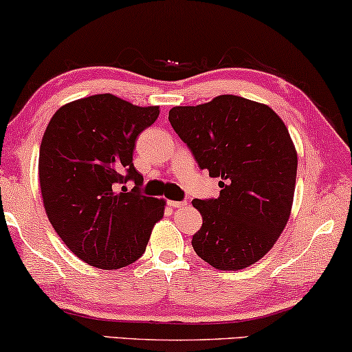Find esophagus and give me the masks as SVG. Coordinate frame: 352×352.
I'll return each mask as SVG.
<instances>
[{"instance_id":"1","label":"esophagus","mask_w":352,"mask_h":352,"mask_svg":"<svg viewBox=\"0 0 352 352\" xmlns=\"http://www.w3.org/2000/svg\"><path fill=\"white\" fill-rule=\"evenodd\" d=\"M167 206L178 208V207H185L186 202H182V201H167Z\"/></svg>"}]
</instances>
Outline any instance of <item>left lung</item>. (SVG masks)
I'll return each mask as SVG.
<instances>
[{
    "label": "left lung",
    "instance_id": "left-lung-1",
    "mask_svg": "<svg viewBox=\"0 0 352 352\" xmlns=\"http://www.w3.org/2000/svg\"><path fill=\"white\" fill-rule=\"evenodd\" d=\"M169 122L201 169L219 178L218 199H194L199 258L218 270L245 269L269 253L289 219L297 151L269 106L221 94L169 110Z\"/></svg>",
    "mask_w": 352,
    "mask_h": 352
}]
</instances>
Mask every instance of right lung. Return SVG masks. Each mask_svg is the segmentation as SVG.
<instances>
[{"label":"right lung","instance_id":"1","mask_svg":"<svg viewBox=\"0 0 352 352\" xmlns=\"http://www.w3.org/2000/svg\"><path fill=\"white\" fill-rule=\"evenodd\" d=\"M158 106L139 107L94 94L56 110L39 150V182L49 221L78 259L122 269L145 253L164 199L140 192L133 164L135 139L153 124ZM135 182L131 192L122 185Z\"/></svg>","mask_w":352,"mask_h":352}]
</instances>
